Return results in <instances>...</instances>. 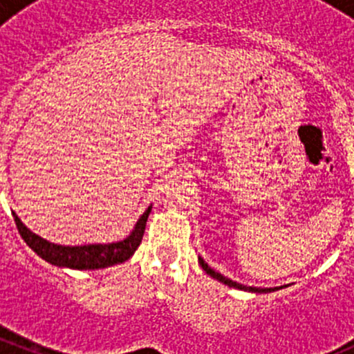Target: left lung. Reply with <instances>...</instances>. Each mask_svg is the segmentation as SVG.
Listing matches in <instances>:
<instances>
[{"instance_id":"obj_1","label":"left lung","mask_w":354,"mask_h":354,"mask_svg":"<svg viewBox=\"0 0 354 354\" xmlns=\"http://www.w3.org/2000/svg\"><path fill=\"white\" fill-rule=\"evenodd\" d=\"M198 263H200V267H202V269L205 270V272L209 274L210 277H214V279H217V281H219V283L226 284V286H230V288L241 289V291H248V292H260V295H262V292H272V291H277V289H283V286H279V288H253V286H245V284L236 283V281H231L230 277L223 276V274H221V272H216V270H214L212 267H209V263H207L205 260L202 259V257H198Z\"/></svg>"}]
</instances>
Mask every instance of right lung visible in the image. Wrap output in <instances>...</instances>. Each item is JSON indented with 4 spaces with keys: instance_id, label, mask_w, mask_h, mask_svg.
Wrapping results in <instances>:
<instances>
[{
    "instance_id": "right-lung-1",
    "label": "right lung",
    "mask_w": 354,
    "mask_h": 354,
    "mask_svg": "<svg viewBox=\"0 0 354 354\" xmlns=\"http://www.w3.org/2000/svg\"><path fill=\"white\" fill-rule=\"evenodd\" d=\"M152 205L147 207L140 219L137 221L135 227L127 238L114 243H91V245H58L44 240L39 234L32 233L27 226L20 221V217L13 212L15 224L19 227L20 236L24 241L37 253L46 262L53 263L56 267H68V269L77 270H95L106 269V267L123 263L135 253V250L140 245L145 233V224H147L149 214Z\"/></svg>"
}]
</instances>
